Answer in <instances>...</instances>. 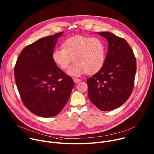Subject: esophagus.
<instances>
[{
    "label": "esophagus",
    "instance_id": "1",
    "mask_svg": "<svg viewBox=\"0 0 154 154\" xmlns=\"http://www.w3.org/2000/svg\"><path fill=\"white\" fill-rule=\"evenodd\" d=\"M73 80H74V82H75V83H79V82H81V79H77V78H74L73 79Z\"/></svg>",
    "mask_w": 154,
    "mask_h": 154
}]
</instances>
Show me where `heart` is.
<instances>
[{"instance_id":"obj_1","label":"heart","mask_w":154,"mask_h":154,"mask_svg":"<svg viewBox=\"0 0 154 154\" xmlns=\"http://www.w3.org/2000/svg\"><path fill=\"white\" fill-rule=\"evenodd\" d=\"M105 57L106 48L100 38L83 36L67 39L63 48L55 49L52 54L54 62L62 69L68 68L74 59L75 63L67 71L72 76L97 72L103 66Z\"/></svg>"}]
</instances>
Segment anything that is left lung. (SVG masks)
I'll use <instances>...</instances> for the list:
<instances>
[{
  "label": "left lung",
  "mask_w": 154,
  "mask_h": 154,
  "mask_svg": "<svg viewBox=\"0 0 154 154\" xmlns=\"http://www.w3.org/2000/svg\"><path fill=\"white\" fill-rule=\"evenodd\" d=\"M99 35L107 39L108 49L102 68L86 80L88 95L100 110L111 111L124 104L132 93L137 61L124 38L110 32Z\"/></svg>",
  "instance_id": "left-lung-1"
}]
</instances>
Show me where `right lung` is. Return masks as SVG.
<instances>
[{"instance_id":"add662e5","label":"right lung","mask_w":154,"mask_h":154,"mask_svg":"<svg viewBox=\"0 0 154 154\" xmlns=\"http://www.w3.org/2000/svg\"><path fill=\"white\" fill-rule=\"evenodd\" d=\"M60 32L27 46L16 61L14 74L20 97L33 114L44 118L57 115L69 100L72 79L52 60Z\"/></svg>"}]
</instances>
